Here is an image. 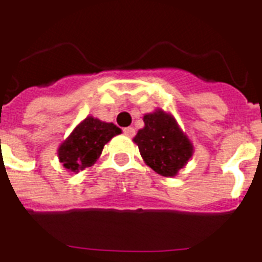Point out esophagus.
Wrapping results in <instances>:
<instances>
[{
  "mask_svg": "<svg viewBox=\"0 0 262 262\" xmlns=\"http://www.w3.org/2000/svg\"><path fill=\"white\" fill-rule=\"evenodd\" d=\"M123 133H124V135H127V137H134V135H135V129H134L133 127H127V128L123 129Z\"/></svg>",
  "mask_w": 262,
  "mask_h": 262,
  "instance_id": "1",
  "label": "esophagus"
}]
</instances>
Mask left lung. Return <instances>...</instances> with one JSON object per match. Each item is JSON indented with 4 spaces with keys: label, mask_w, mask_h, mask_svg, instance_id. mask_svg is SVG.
Returning <instances> with one entry per match:
<instances>
[{
    "label": "left lung",
    "mask_w": 262,
    "mask_h": 262,
    "mask_svg": "<svg viewBox=\"0 0 262 262\" xmlns=\"http://www.w3.org/2000/svg\"><path fill=\"white\" fill-rule=\"evenodd\" d=\"M143 121L145 127L134 138L142 159L161 176H176L191 159L192 143L173 116L163 109L145 115Z\"/></svg>",
    "instance_id": "left-lung-1"
}]
</instances>
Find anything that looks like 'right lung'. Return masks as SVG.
Segmentation results:
<instances>
[{
    "label": "right lung",
    "instance_id": "obj_1",
    "mask_svg": "<svg viewBox=\"0 0 262 262\" xmlns=\"http://www.w3.org/2000/svg\"><path fill=\"white\" fill-rule=\"evenodd\" d=\"M120 133L121 129L113 123L86 117L60 145L58 160L68 171H82L91 167L99 159L103 146Z\"/></svg>",
    "mask_w": 262,
    "mask_h": 262
}]
</instances>
